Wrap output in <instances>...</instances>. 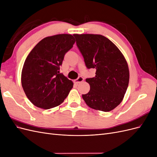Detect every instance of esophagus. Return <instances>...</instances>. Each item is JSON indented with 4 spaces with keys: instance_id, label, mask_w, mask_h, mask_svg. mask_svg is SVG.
I'll use <instances>...</instances> for the list:
<instances>
[{
    "instance_id": "34e87169",
    "label": "esophagus",
    "mask_w": 157,
    "mask_h": 157,
    "mask_svg": "<svg viewBox=\"0 0 157 157\" xmlns=\"http://www.w3.org/2000/svg\"><path fill=\"white\" fill-rule=\"evenodd\" d=\"M83 80H84V78L82 77H81V76H80V77H78L77 79L75 80V82L77 83V84H78L80 82H82Z\"/></svg>"
}]
</instances>
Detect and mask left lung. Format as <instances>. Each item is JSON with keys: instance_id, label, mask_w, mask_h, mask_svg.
<instances>
[{"instance_id": "8db88e82", "label": "left lung", "mask_w": 157, "mask_h": 157, "mask_svg": "<svg viewBox=\"0 0 157 157\" xmlns=\"http://www.w3.org/2000/svg\"><path fill=\"white\" fill-rule=\"evenodd\" d=\"M87 69H96V76L88 78V94L82 98L90 108L104 112L121 103L129 83V69L121 52L101 35H73Z\"/></svg>"}]
</instances>
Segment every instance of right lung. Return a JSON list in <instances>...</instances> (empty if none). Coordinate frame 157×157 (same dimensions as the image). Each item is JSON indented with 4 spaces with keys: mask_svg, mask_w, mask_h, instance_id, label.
<instances>
[{
    "mask_svg": "<svg viewBox=\"0 0 157 157\" xmlns=\"http://www.w3.org/2000/svg\"><path fill=\"white\" fill-rule=\"evenodd\" d=\"M73 35H56L41 40L28 55L21 72V84L33 105L44 109L60 105L73 83L59 73L65 54L73 48Z\"/></svg>",
    "mask_w": 157,
    "mask_h": 157,
    "instance_id": "right-lung-1",
    "label": "right lung"
}]
</instances>
